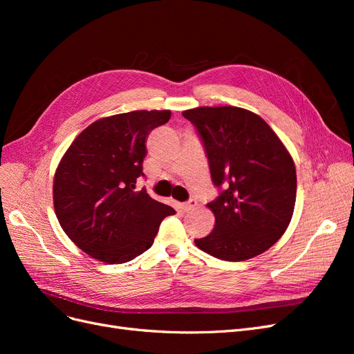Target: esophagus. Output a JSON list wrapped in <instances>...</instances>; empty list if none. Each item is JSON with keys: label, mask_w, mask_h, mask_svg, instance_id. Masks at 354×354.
Here are the masks:
<instances>
[{"label": "esophagus", "mask_w": 354, "mask_h": 354, "mask_svg": "<svg viewBox=\"0 0 354 354\" xmlns=\"http://www.w3.org/2000/svg\"><path fill=\"white\" fill-rule=\"evenodd\" d=\"M198 205V202L195 201V199H190V201H187V202H185L183 205H181V209H183L185 212H189V211H192L194 209L195 207Z\"/></svg>", "instance_id": "obj_1"}]
</instances>
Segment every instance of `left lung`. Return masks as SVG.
<instances>
[{
	"label": "left lung",
	"mask_w": 354,
	"mask_h": 354,
	"mask_svg": "<svg viewBox=\"0 0 354 354\" xmlns=\"http://www.w3.org/2000/svg\"><path fill=\"white\" fill-rule=\"evenodd\" d=\"M183 116L196 127L214 185L224 187L208 208L216 226L195 239L224 261H243L270 248L291 223L297 173L291 153L261 116L236 106H202Z\"/></svg>",
	"instance_id": "left-lung-1"
}]
</instances>
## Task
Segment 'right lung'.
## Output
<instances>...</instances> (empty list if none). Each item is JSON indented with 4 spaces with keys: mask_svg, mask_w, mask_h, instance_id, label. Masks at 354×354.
Masks as SVG:
<instances>
[{
    "mask_svg": "<svg viewBox=\"0 0 354 354\" xmlns=\"http://www.w3.org/2000/svg\"><path fill=\"white\" fill-rule=\"evenodd\" d=\"M171 111H133L100 118L68 147L53 181V202L69 239L93 259L121 264L153 243L176 211L136 190L146 138Z\"/></svg>",
    "mask_w": 354,
    "mask_h": 354,
    "instance_id": "obj_1",
    "label": "right lung"
}]
</instances>
